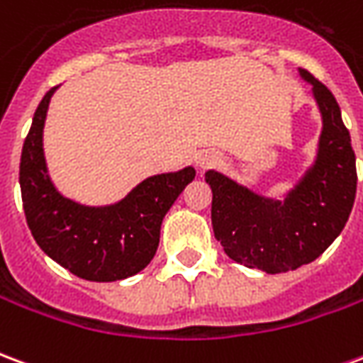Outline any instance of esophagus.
Returning a JSON list of instances; mask_svg holds the SVG:
<instances>
[{"instance_id":"1","label":"esophagus","mask_w":363,"mask_h":363,"mask_svg":"<svg viewBox=\"0 0 363 363\" xmlns=\"http://www.w3.org/2000/svg\"><path fill=\"white\" fill-rule=\"evenodd\" d=\"M220 153L213 150H204L200 151L196 155V167L200 169V171H204V169H208V167L216 165V163H220Z\"/></svg>"}]
</instances>
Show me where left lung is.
Wrapping results in <instances>:
<instances>
[{"instance_id": "left-lung-1", "label": "left lung", "mask_w": 363, "mask_h": 363, "mask_svg": "<svg viewBox=\"0 0 363 363\" xmlns=\"http://www.w3.org/2000/svg\"><path fill=\"white\" fill-rule=\"evenodd\" d=\"M320 112L317 153L281 198L264 196L216 169L212 189L213 235L229 259L267 274L309 264L333 245L350 218L356 198V155L335 95L299 67Z\"/></svg>"}]
</instances>
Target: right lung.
I'll use <instances>...</instances> for the list:
<instances>
[{
    "label": "right lung",
    "instance_id": "right-lung-1",
    "mask_svg": "<svg viewBox=\"0 0 363 363\" xmlns=\"http://www.w3.org/2000/svg\"><path fill=\"white\" fill-rule=\"evenodd\" d=\"M56 89L43 96L21 153L19 184L28 229L52 260L83 280H124L155 257L163 218L196 171L189 165L147 177L114 204L87 206L64 196L48 173L43 140Z\"/></svg>",
    "mask_w": 363,
    "mask_h": 363
}]
</instances>
